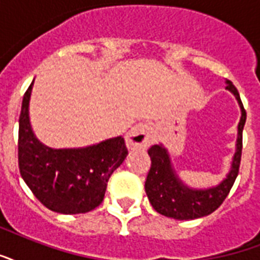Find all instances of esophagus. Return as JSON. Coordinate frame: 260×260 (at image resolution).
<instances>
[{
    "instance_id": "esophagus-1",
    "label": "esophagus",
    "mask_w": 260,
    "mask_h": 260,
    "mask_svg": "<svg viewBox=\"0 0 260 260\" xmlns=\"http://www.w3.org/2000/svg\"><path fill=\"white\" fill-rule=\"evenodd\" d=\"M155 138V128L151 122H140L126 135V146L131 150L147 148Z\"/></svg>"
}]
</instances>
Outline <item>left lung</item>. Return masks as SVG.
<instances>
[{
	"label": "left lung",
	"instance_id": "8db88e82",
	"mask_svg": "<svg viewBox=\"0 0 260 260\" xmlns=\"http://www.w3.org/2000/svg\"><path fill=\"white\" fill-rule=\"evenodd\" d=\"M226 90L235 95L241 109V118L237 126V143L232 162V168L226 178L215 187L207 189H193L187 187L177 177L170 164L169 152L162 144H154L148 150L151 158V168L146 178L144 189L151 206L162 215L174 219H195L205 217L222 205L225 198L235 184L239 174L243 150V128H244L247 113L241 104L239 91L231 80H226Z\"/></svg>",
	"mask_w": 260,
	"mask_h": 260
}]
</instances>
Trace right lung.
<instances>
[{"instance_id": "1", "label": "right lung", "mask_w": 260, "mask_h": 260, "mask_svg": "<svg viewBox=\"0 0 260 260\" xmlns=\"http://www.w3.org/2000/svg\"><path fill=\"white\" fill-rule=\"evenodd\" d=\"M23 96L19 118V169L38 201L59 214H83L98 207L108 181L128 155L124 138L83 148H50L37 139L29 124V96Z\"/></svg>"}]
</instances>
